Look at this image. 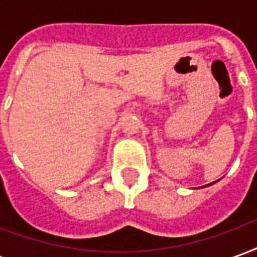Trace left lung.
<instances>
[{
  "label": "left lung",
  "instance_id": "left-lung-1",
  "mask_svg": "<svg viewBox=\"0 0 257 257\" xmlns=\"http://www.w3.org/2000/svg\"><path fill=\"white\" fill-rule=\"evenodd\" d=\"M215 183V182H213ZM213 183H210V184H213ZM210 184H206V186H210ZM206 186H204V187H206Z\"/></svg>",
  "mask_w": 257,
  "mask_h": 257
}]
</instances>
